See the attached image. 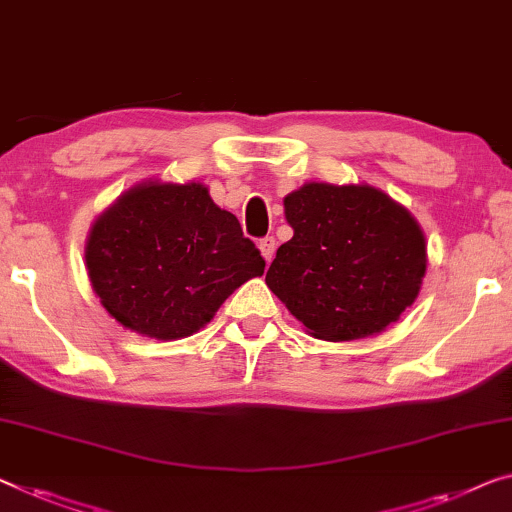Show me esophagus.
Instances as JSON below:
<instances>
[{
  "label": "esophagus",
  "instance_id": "obj_1",
  "mask_svg": "<svg viewBox=\"0 0 512 512\" xmlns=\"http://www.w3.org/2000/svg\"><path fill=\"white\" fill-rule=\"evenodd\" d=\"M257 248L266 262H271L273 255H276V239H273V236H264V239H259Z\"/></svg>",
  "mask_w": 512,
  "mask_h": 512
}]
</instances>
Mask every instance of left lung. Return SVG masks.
I'll list each match as a JSON object with an SVG mask.
<instances>
[{"label":"left lung","instance_id":"1","mask_svg":"<svg viewBox=\"0 0 512 512\" xmlns=\"http://www.w3.org/2000/svg\"><path fill=\"white\" fill-rule=\"evenodd\" d=\"M294 236L266 271V285L310 335L368 338L416 301L427 266L411 213L368 183H305L285 197Z\"/></svg>","mask_w":512,"mask_h":512}]
</instances>
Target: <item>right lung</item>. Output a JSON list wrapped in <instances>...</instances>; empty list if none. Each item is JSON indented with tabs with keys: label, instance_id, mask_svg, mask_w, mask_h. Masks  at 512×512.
<instances>
[{
	"label": "right lung",
	"instance_id": "1",
	"mask_svg": "<svg viewBox=\"0 0 512 512\" xmlns=\"http://www.w3.org/2000/svg\"><path fill=\"white\" fill-rule=\"evenodd\" d=\"M87 273L103 308L156 340L188 338L209 324L266 262L202 183L142 181L91 225Z\"/></svg>",
	"mask_w": 512,
	"mask_h": 512
}]
</instances>
